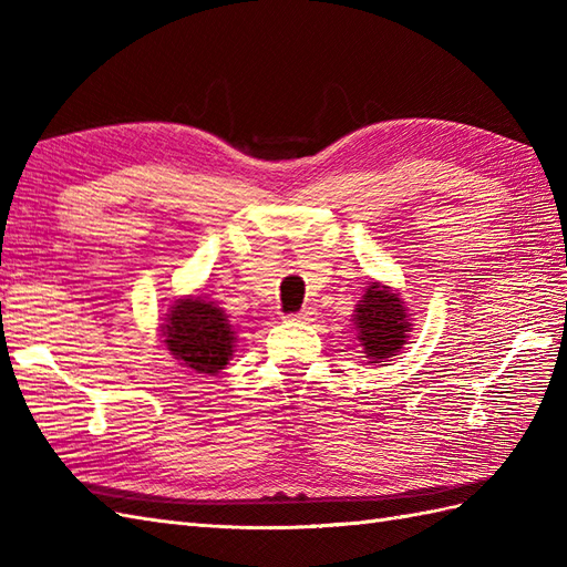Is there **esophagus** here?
Instances as JSON below:
<instances>
[{
    "mask_svg": "<svg viewBox=\"0 0 567 567\" xmlns=\"http://www.w3.org/2000/svg\"><path fill=\"white\" fill-rule=\"evenodd\" d=\"M289 321H297V323H311L316 321V309L313 307H303L299 313L289 316Z\"/></svg>",
    "mask_w": 567,
    "mask_h": 567,
    "instance_id": "34e87169",
    "label": "esophagus"
}]
</instances>
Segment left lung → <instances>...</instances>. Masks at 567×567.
Here are the masks:
<instances>
[{
	"mask_svg": "<svg viewBox=\"0 0 567 567\" xmlns=\"http://www.w3.org/2000/svg\"><path fill=\"white\" fill-rule=\"evenodd\" d=\"M352 321L357 340L369 364H381L390 357H398L412 336V313L408 301L400 297V289L383 282H369L354 307Z\"/></svg>",
	"mask_w": 567,
	"mask_h": 567,
	"instance_id": "8db88e82",
	"label": "left lung"
}]
</instances>
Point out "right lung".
<instances>
[{"mask_svg": "<svg viewBox=\"0 0 567 567\" xmlns=\"http://www.w3.org/2000/svg\"><path fill=\"white\" fill-rule=\"evenodd\" d=\"M165 350L182 367L196 373H220L235 357L237 330L229 316L208 297L186 295L174 299L159 323Z\"/></svg>", "mask_w": 567, "mask_h": 567, "instance_id": "1", "label": "right lung"}]
</instances>
